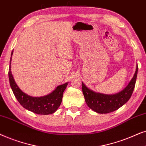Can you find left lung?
Returning a JSON list of instances; mask_svg holds the SVG:
<instances>
[{"label":"left lung","instance_id":"1","mask_svg":"<svg viewBox=\"0 0 146 146\" xmlns=\"http://www.w3.org/2000/svg\"><path fill=\"white\" fill-rule=\"evenodd\" d=\"M138 66L133 78L128 85L120 92L113 95L95 92L86 87L82 82V91L85 102L88 107L98 113H108L117 110L123 106L131 98L136 81Z\"/></svg>","mask_w":146,"mask_h":146}]
</instances>
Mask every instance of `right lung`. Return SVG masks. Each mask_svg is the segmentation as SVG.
<instances>
[{"instance_id":"obj_1","label":"right lung","mask_w":146,"mask_h":146,"mask_svg":"<svg viewBox=\"0 0 146 146\" xmlns=\"http://www.w3.org/2000/svg\"><path fill=\"white\" fill-rule=\"evenodd\" d=\"M13 50L11 53L9 71L10 85L15 98L26 110L40 115H48L55 113L61 104L63 93L68 83L60 85L49 94L41 97H32L26 94L19 88L15 82L11 72V60Z\"/></svg>"}]
</instances>
